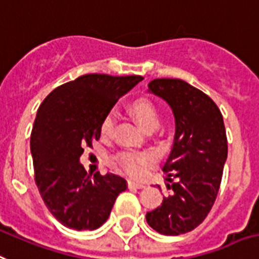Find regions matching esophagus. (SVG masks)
Here are the masks:
<instances>
[{
    "mask_svg": "<svg viewBox=\"0 0 259 259\" xmlns=\"http://www.w3.org/2000/svg\"><path fill=\"white\" fill-rule=\"evenodd\" d=\"M127 186H129V188L142 189V188H145V184H142V182H136V181H133V180H129L127 181Z\"/></svg>",
    "mask_w": 259,
    "mask_h": 259,
    "instance_id": "obj_1",
    "label": "esophagus"
}]
</instances>
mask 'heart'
Listing matches in <instances>:
<instances>
[{
	"label": "heart",
	"instance_id": "obj_1",
	"mask_svg": "<svg viewBox=\"0 0 259 259\" xmlns=\"http://www.w3.org/2000/svg\"><path fill=\"white\" fill-rule=\"evenodd\" d=\"M130 113L134 118L140 122V125L148 132H153L159 125V114L157 106L149 98H137L130 104ZM117 111L109 110L101 121L100 132L102 137L110 138L114 133L117 125ZM155 161V155L151 151H137V150H122L113 157V162L123 173L129 174L132 177H140L148 169V166L153 165Z\"/></svg>",
	"mask_w": 259,
	"mask_h": 259
}]
</instances>
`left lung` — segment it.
<instances>
[{
	"label": "left lung",
	"instance_id": "1",
	"mask_svg": "<svg viewBox=\"0 0 259 259\" xmlns=\"http://www.w3.org/2000/svg\"><path fill=\"white\" fill-rule=\"evenodd\" d=\"M149 89L170 105L176 137L163 166L170 194L146 213V221L159 234H185L202 224L217 198L228 158L224 118L207 94L182 79H153Z\"/></svg>",
	"mask_w": 259,
	"mask_h": 259
}]
</instances>
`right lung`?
Instances as JSON below:
<instances>
[{
	"label": "right lung",
	"instance_id": "obj_1",
	"mask_svg": "<svg viewBox=\"0 0 259 259\" xmlns=\"http://www.w3.org/2000/svg\"><path fill=\"white\" fill-rule=\"evenodd\" d=\"M144 77L85 74L58 86L42 101L30 134L34 181L44 202L58 222L74 230L105 224L123 178L86 173L79 163L83 148L100 140V125L119 97Z\"/></svg>",
	"mask_w": 259,
	"mask_h": 259
}]
</instances>
